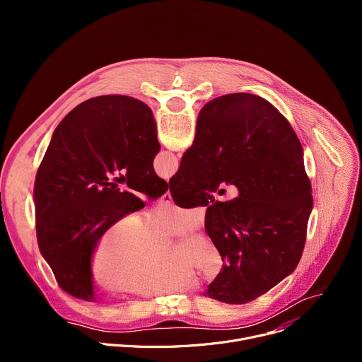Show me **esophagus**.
<instances>
[{"instance_id": "esophagus-1", "label": "esophagus", "mask_w": 362, "mask_h": 362, "mask_svg": "<svg viewBox=\"0 0 362 362\" xmlns=\"http://www.w3.org/2000/svg\"><path fill=\"white\" fill-rule=\"evenodd\" d=\"M162 203H165V204H169V203H172V194H170V192L168 190L163 196H162Z\"/></svg>"}]
</instances>
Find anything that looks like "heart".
<instances>
[{
    "mask_svg": "<svg viewBox=\"0 0 362 362\" xmlns=\"http://www.w3.org/2000/svg\"><path fill=\"white\" fill-rule=\"evenodd\" d=\"M200 212L177 204H162L139 221L122 216L101 233L90 259L93 282L105 291L153 298L179 293L192 286V275L214 281L223 268L218 246L202 233L182 239L172 252V235L196 229Z\"/></svg>",
    "mask_w": 362,
    "mask_h": 362,
    "instance_id": "1",
    "label": "heart"
}]
</instances>
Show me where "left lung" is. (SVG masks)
I'll return each mask as SVG.
<instances>
[{
    "label": "left lung",
    "mask_w": 362,
    "mask_h": 362,
    "mask_svg": "<svg viewBox=\"0 0 362 362\" xmlns=\"http://www.w3.org/2000/svg\"><path fill=\"white\" fill-rule=\"evenodd\" d=\"M159 150L151 110L127 95L86 100L54 130L35 176V229L42 257L71 296L94 300L91 253L112 222L144 208L136 193L168 192L153 169ZM116 171L124 175L112 182Z\"/></svg>",
    "instance_id": "8db88e82"
}]
</instances>
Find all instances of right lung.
<instances>
[{"label":"right lung","mask_w":362,"mask_h":362,"mask_svg":"<svg viewBox=\"0 0 362 362\" xmlns=\"http://www.w3.org/2000/svg\"><path fill=\"white\" fill-rule=\"evenodd\" d=\"M223 181L237 186L235 199L211 196ZM169 187L179 206H208L204 230L223 268L204 295L246 303L298 267L313 189L298 136L265 98L233 93L206 103Z\"/></svg>","instance_id":"1"}]
</instances>
